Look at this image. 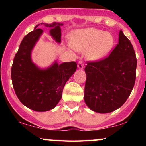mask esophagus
Listing matches in <instances>:
<instances>
[{
    "mask_svg": "<svg viewBox=\"0 0 146 146\" xmlns=\"http://www.w3.org/2000/svg\"><path fill=\"white\" fill-rule=\"evenodd\" d=\"M84 67V64L82 62V61H79L78 63V68L79 69H83Z\"/></svg>",
    "mask_w": 146,
    "mask_h": 146,
    "instance_id": "1",
    "label": "esophagus"
}]
</instances>
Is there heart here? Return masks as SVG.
I'll return each mask as SVG.
<instances>
[{"label": "heart", "mask_w": 146, "mask_h": 146, "mask_svg": "<svg viewBox=\"0 0 146 146\" xmlns=\"http://www.w3.org/2000/svg\"><path fill=\"white\" fill-rule=\"evenodd\" d=\"M70 44L74 49L86 52L88 58L96 60L106 56L112 48L114 40L108 33L94 28L77 30L71 33Z\"/></svg>", "instance_id": "heart-1"}]
</instances>
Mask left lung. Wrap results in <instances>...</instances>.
Wrapping results in <instances>:
<instances>
[{
  "instance_id": "obj_1",
  "label": "left lung",
  "mask_w": 146,
  "mask_h": 146,
  "mask_svg": "<svg viewBox=\"0 0 146 146\" xmlns=\"http://www.w3.org/2000/svg\"><path fill=\"white\" fill-rule=\"evenodd\" d=\"M136 67L133 46L120 31L118 44L109 56L87 62L84 100L88 106L101 113L120 108L132 91Z\"/></svg>"
}]
</instances>
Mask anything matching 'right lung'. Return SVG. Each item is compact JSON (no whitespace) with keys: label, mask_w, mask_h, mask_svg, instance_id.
<instances>
[{"label":"right lung","mask_w":146,"mask_h":146,"mask_svg":"<svg viewBox=\"0 0 146 146\" xmlns=\"http://www.w3.org/2000/svg\"><path fill=\"white\" fill-rule=\"evenodd\" d=\"M50 29L52 36L61 42L62 24L41 23ZM37 25L34 31L24 37L14 58L11 78L15 92L25 106L36 111L54 108L60 100L65 84L77 68L75 62L58 64L55 62L46 70H40L32 62L31 53L43 31Z\"/></svg>","instance_id":"1"}]
</instances>
